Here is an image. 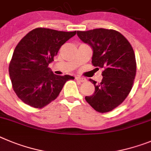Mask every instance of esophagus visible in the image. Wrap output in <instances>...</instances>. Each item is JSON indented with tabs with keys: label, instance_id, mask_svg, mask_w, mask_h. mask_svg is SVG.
Instances as JSON below:
<instances>
[{
	"label": "esophagus",
	"instance_id": "1",
	"mask_svg": "<svg viewBox=\"0 0 151 151\" xmlns=\"http://www.w3.org/2000/svg\"><path fill=\"white\" fill-rule=\"evenodd\" d=\"M75 79H76V81H79V82H85L86 81L85 78H83V77H76Z\"/></svg>",
	"mask_w": 151,
	"mask_h": 151
}]
</instances>
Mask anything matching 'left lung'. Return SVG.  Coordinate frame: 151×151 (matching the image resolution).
Segmentation results:
<instances>
[{
	"mask_svg": "<svg viewBox=\"0 0 151 151\" xmlns=\"http://www.w3.org/2000/svg\"><path fill=\"white\" fill-rule=\"evenodd\" d=\"M77 36L93 50L92 64L103 68L101 82L95 85V92L86 96L92 108L99 113L111 111L123 102L132 88L136 74V60L132 47L117 31L96 28L77 31Z\"/></svg>",
	"mask_w": 151,
	"mask_h": 151,
	"instance_id": "left-lung-1",
	"label": "left lung"
}]
</instances>
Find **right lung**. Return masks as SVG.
Segmentation results:
<instances>
[{
    "instance_id": "add662e5",
    "label": "right lung",
    "mask_w": 151,
    "mask_h": 151,
    "mask_svg": "<svg viewBox=\"0 0 151 151\" xmlns=\"http://www.w3.org/2000/svg\"><path fill=\"white\" fill-rule=\"evenodd\" d=\"M76 32H61L37 28L17 44L9 65L12 86L24 103L43 108L54 101L68 80L69 75H55L48 67L59 49Z\"/></svg>"
}]
</instances>
